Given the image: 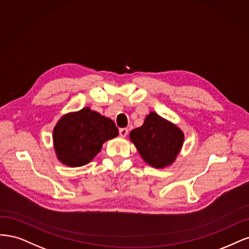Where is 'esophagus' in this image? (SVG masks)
<instances>
[{
    "instance_id": "esophagus-1",
    "label": "esophagus",
    "mask_w": 249,
    "mask_h": 249,
    "mask_svg": "<svg viewBox=\"0 0 249 249\" xmlns=\"http://www.w3.org/2000/svg\"><path fill=\"white\" fill-rule=\"evenodd\" d=\"M119 133H120V136H121V138H125V136L128 134V129H127V128H120Z\"/></svg>"
}]
</instances>
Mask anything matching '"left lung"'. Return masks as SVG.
<instances>
[{"instance_id": "obj_1", "label": "left lung", "mask_w": 249, "mask_h": 249, "mask_svg": "<svg viewBox=\"0 0 249 249\" xmlns=\"http://www.w3.org/2000/svg\"><path fill=\"white\" fill-rule=\"evenodd\" d=\"M129 138L149 165L163 168L171 165L180 153L184 133L178 126L152 111L141 127L130 131Z\"/></svg>"}]
</instances>
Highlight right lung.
<instances>
[{"label":"right lung","mask_w":249,"mask_h":249,"mask_svg":"<svg viewBox=\"0 0 249 249\" xmlns=\"http://www.w3.org/2000/svg\"><path fill=\"white\" fill-rule=\"evenodd\" d=\"M118 134L113 120L84 107L59 120L53 128V147L63 164L77 167L89 163L99 153L103 142Z\"/></svg>","instance_id":"obj_1"}]
</instances>
